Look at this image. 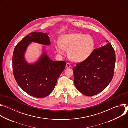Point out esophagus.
Here are the masks:
<instances>
[{"instance_id":"obj_1","label":"esophagus","mask_w":128,"mask_h":128,"mask_svg":"<svg viewBox=\"0 0 128 128\" xmlns=\"http://www.w3.org/2000/svg\"><path fill=\"white\" fill-rule=\"evenodd\" d=\"M66 67L67 68H70L71 67V65L70 64V63H67L66 64Z\"/></svg>"}]
</instances>
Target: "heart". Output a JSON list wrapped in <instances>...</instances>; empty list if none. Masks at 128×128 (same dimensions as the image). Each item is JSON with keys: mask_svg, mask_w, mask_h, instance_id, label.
I'll list each match as a JSON object with an SVG mask.
<instances>
[{"mask_svg": "<svg viewBox=\"0 0 128 128\" xmlns=\"http://www.w3.org/2000/svg\"><path fill=\"white\" fill-rule=\"evenodd\" d=\"M94 47L95 41L91 36L78 33L62 36L59 45L56 46V50L60 54H62L64 50L68 51L70 60L80 62L89 58Z\"/></svg>", "mask_w": 128, "mask_h": 128, "instance_id": "b5f03b06", "label": "heart"}]
</instances>
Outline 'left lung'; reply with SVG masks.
<instances>
[{
  "label": "left lung",
  "mask_w": 128,
  "mask_h": 128,
  "mask_svg": "<svg viewBox=\"0 0 128 128\" xmlns=\"http://www.w3.org/2000/svg\"><path fill=\"white\" fill-rule=\"evenodd\" d=\"M105 46L96 49L89 58L73 68L76 88L86 96H94L104 90L114 75L116 53L107 40Z\"/></svg>",
  "instance_id": "left-lung-1"
}]
</instances>
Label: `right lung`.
Segmentation results:
<instances>
[{"label": "right lung", "mask_w": 128, "mask_h": 128, "mask_svg": "<svg viewBox=\"0 0 128 128\" xmlns=\"http://www.w3.org/2000/svg\"><path fill=\"white\" fill-rule=\"evenodd\" d=\"M32 42L45 45L51 44L47 33L34 32L25 36L14 49L13 73L19 86L27 94L38 98H45L54 90L66 62L51 60L44 53L35 64H28L24 58V53Z\"/></svg>", "instance_id": "1"}]
</instances>
